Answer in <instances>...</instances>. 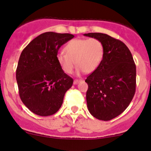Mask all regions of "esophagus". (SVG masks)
<instances>
[{
  "label": "esophagus",
  "instance_id": "obj_1",
  "mask_svg": "<svg viewBox=\"0 0 151 151\" xmlns=\"http://www.w3.org/2000/svg\"><path fill=\"white\" fill-rule=\"evenodd\" d=\"M81 80H74V84H78L79 83L81 82Z\"/></svg>",
  "mask_w": 151,
  "mask_h": 151
}]
</instances>
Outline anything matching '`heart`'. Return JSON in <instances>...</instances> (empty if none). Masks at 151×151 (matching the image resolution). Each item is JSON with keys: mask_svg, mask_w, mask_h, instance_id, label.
<instances>
[{"mask_svg": "<svg viewBox=\"0 0 151 151\" xmlns=\"http://www.w3.org/2000/svg\"><path fill=\"white\" fill-rule=\"evenodd\" d=\"M66 53L57 54L56 59L64 72L71 74L76 65L77 74L93 72L101 63L104 56V45L96 38L74 39L65 47Z\"/></svg>", "mask_w": 151, "mask_h": 151, "instance_id": "obj_1", "label": "heart"}]
</instances>
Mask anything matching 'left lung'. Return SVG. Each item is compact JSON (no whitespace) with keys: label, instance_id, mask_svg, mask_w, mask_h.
I'll use <instances>...</instances> for the list:
<instances>
[{"label":"left lung","instance_id":"left-lung-1","mask_svg":"<svg viewBox=\"0 0 151 151\" xmlns=\"http://www.w3.org/2000/svg\"><path fill=\"white\" fill-rule=\"evenodd\" d=\"M84 36L99 40L104 56L96 70L87 77L86 102L89 113L101 120L121 114L130 104L136 86V67L124 43L106 34L88 33Z\"/></svg>","mask_w":151,"mask_h":151}]
</instances>
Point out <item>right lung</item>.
Here are the masks:
<instances>
[{"label": "right lung", "mask_w": 151, "mask_h": 151, "mask_svg": "<svg viewBox=\"0 0 151 151\" xmlns=\"http://www.w3.org/2000/svg\"><path fill=\"white\" fill-rule=\"evenodd\" d=\"M74 35L45 32L30 42L22 50L16 68V81L23 104L39 116L59 111L73 79L64 72L57 62L61 46Z\"/></svg>", "instance_id": "add662e5"}]
</instances>
